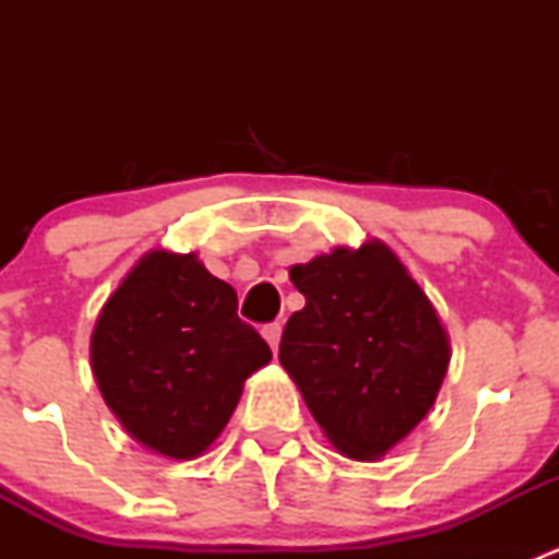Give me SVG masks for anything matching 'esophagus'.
Wrapping results in <instances>:
<instances>
[{
    "mask_svg": "<svg viewBox=\"0 0 559 559\" xmlns=\"http://www.w3.org/2000/svg\"><path fill=\"white\" fill-rule=\"evenodd\" d=\"M281 330H284V324H281V321H270V324H264V326H262V335H264V341L270 343V348H273V352H278V343H281Z\"/></svg>",
    "mask_w": 559,
    "mask_h": 559,
    "instance_id": "34e87169",
    "label": "esophagus"
}]
</instances>
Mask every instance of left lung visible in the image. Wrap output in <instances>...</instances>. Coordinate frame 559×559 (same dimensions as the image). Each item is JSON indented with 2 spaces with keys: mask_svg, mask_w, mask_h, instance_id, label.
<instances>
[{
  "mask_svg": "<svg viewBox=\"0 0 559 559\" xmlns=\"http://www.w3.org/2000/svg\"><path fill=\"white\" fill-rule=\"evenodd\" d=\"M306 295L278 359L313 419L352 460H376L436 403L449 341L436 308L379 240L289 270Z\"/></svg>",
  "mask_w": 559,
  "mask_h": 559,
  "instance_id": "1",
  "label": "left lung"
}]
</instances>
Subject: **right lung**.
I'll use <instances>...</instances> for the list:
<instances>
[{"instance_id":"1","label":"right lung","mask_w":559,"mask_h":559,"mask_svg":"<svg viewBox=\"0 0 559 559\" xmlns=\"http://www.w3.org/2000/svg\"><path fill=\"white\" fill-rule=\"evenodd\" d=\"M270 359L262 335L238 316L233 286L194 253H145L92 335L105 403L140 443L175 460L216 441L243 381Z\"/></svg>"}]
</instances>
